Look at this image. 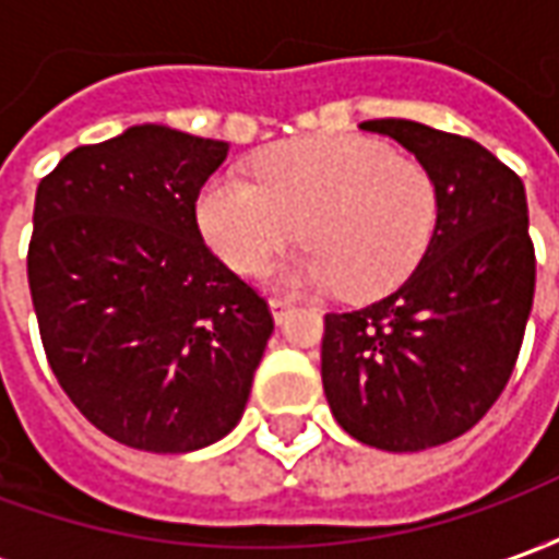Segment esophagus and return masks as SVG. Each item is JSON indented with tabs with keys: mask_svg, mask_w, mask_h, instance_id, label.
I'll return each mask as SVG.
<instances>
[{
	"mask_svg": "<svg viewBox=\"0 0 559 559\" xmlns=\"http://www.w3.org/2000/svg\"><path fill=\"white\" fill-rule=\"evenodd\" d=\"M269 308H272V317H275V323H284V317L290 314L293 302H290V299H281V296H275V299H269Z\"/></svg>",
	"mask_w": 559,
	"mask_h": 559,
	"instance_id": "34e87169",
	"label": "esophagus"
}]
</instances>
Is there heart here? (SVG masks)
Here are the masks:
<instances>
[{"label": "heart", "mask_w": 559, "mask_h": 559, "mask_svg": "<svg viewBox=\"0 0 559 559\" xmlns=\"http://www.w3.org/2000/svg\"><path fill=\"white\" fill-rule=\"evenodd\" d=\"M257 182L212 176L197 194V227L239 275H257L299 236L311 248L284 269L290 284L332 287L353 299L395 290L421 263L440 218L428 167L386 143L317 134L266 148Z\"/></svg>", "instance_id": "b5f03b06"}]
</instances>
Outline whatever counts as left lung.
Masks as SVG:
<instances>
[{"instance_id": "1", "label": "left lung", "mask_w": 559, "mask_h": 559, "mask_svg": "<svg viewBox=\"0 0 559 559\" xmlns=\"http://www.w3.org/2000/svg\"><path fill=\"white\" fill-rule=\"evenodd\" d=\"M421 160L440 218L399 290L332 311L323 392L359 443L419 452L449 443L491 411L512 377L536 290L524 182L476 140L411 119H371Z\"/></svg>"}]
</instances>
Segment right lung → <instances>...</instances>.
I'll use <instances>...</instances> for the list:
<instances>
[{
  "mask_svg": "<svg viewBox=\"0 0 559 559\" xmlns=\"http://www.w3.org/2000/svg\"><path fill=\"white\" fill-rule=\"evenodd\" d=\"M227 148L134 126L68 152L35 194L26 272L47 362L131 449L179 455L230 433L275 329L197 227V194Z\"/></svg>",
  "mask_w": 559,
  "mask_h": 559,
  "instance_id": "obj_1",
  "label": "right lung"
}]
</instances>
